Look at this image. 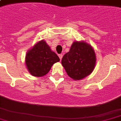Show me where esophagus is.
<instances>
[{"mask_svg":"<svg viewBox=\"0 0 121 121\" xmlns=\"http://www.w3.org/2000/svg\"><path fill=\"white\" fill-rule=\"evenodd\" d=\"M58 56H59L60 59V60H61V58H62V57H63V54H59V55H58Z\"/></svg>","mask_w":121,"mask_h":121,"instance_id":"esophagus-1","label":"esophagus"}]
</instances>
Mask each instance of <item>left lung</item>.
Returning <instances> with one entry per match:
<instances>
[{"label": "left lung", "instance_id": "left-lung-1", "mask_svg": "<svg viewBox=\"0 0 121 121\" xmlns=\"http://www.w3.org/2000/svg\"><path fill=\"white\" fill-rule=\"evenodd\" d=\"M95 62L94 50L83 41L74 42L61 60L68 76L74 80H80L89 76L94 69Z\"/></svg>", "mask_w": 121, "mask_h": 121}]
</instances>
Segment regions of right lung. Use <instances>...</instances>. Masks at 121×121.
I'll return each instance as SVG.
<instances>
[{
  "instance_id": "right-lung-1",
  "label": "right lung",
  "mask_w": 121,
  "mask_h": 121,
  "mask_svg": "<svg viewBox=\"0 0 121 121\" xmlns=\"http://www.w3.org/2000/svg\"><path fill=\"white\" fill-rule=\"evenodd\" d=\"M60 58L52 51L45 40L39 41L27 52L26 65L29 73L35 77L43 76Z\"/></svg>"
}]
</instances>
